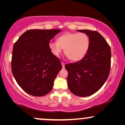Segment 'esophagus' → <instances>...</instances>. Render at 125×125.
Returning a JSON list of instances; mask_svg holds the SVG:
<instances>
[{"label": "esophagus", "instance_id": "obj_1", "mask_svg": "<svg viewBox=\"0 0 125 125\" xmlns=\"http://www.w3.org/2000/svg\"><path fill=\"white\" fill-rule=\"evenodd\" d=\"M61 63H62V67H63V68H64V63L63 62H62Z\"/></svg>", "mask_w": 125, "mask_h": 125}]
</instances>
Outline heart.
<instances>
[{
  "mask_svg": "<svg viewBox=\"0 0 125 125\" xmlns=\"http://www.w3.org/2000/svg\"><path fill=\"white\" fill-rule=\"evenodd\" d=\"M90 46V39L84 33L67 32L60 36L57 41H50L49 48L52 53L58 56L64 49L71 61H79L84 58Z\"/></svg>",
  "mask_w": 125,
  "mask_h": 125,
  "instance_id": "obj_1",
  "label": "heart"
}]
</instances>
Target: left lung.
Here are the masks:
<instances>
[{"mask_svg": "<svg viewBox=\"0 0 125 125\" xmlns=\"http://www.w3.org/2000/svg\"><path fill=\"white\" fill-rule=\"evenodd\" d=\"M89 36L90 46L80 61L65 64L68 72L67 84L70 91L77 96L86 97L96 92L104 85L110 73V46L99 32L77 30Z\"/></svg>", "mask_w": 125, "mask_h": 125, "instance_id": "obj_1", "label": "left lung"}]
</instances>
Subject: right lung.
<instances>
[{
	"mask_svg": "<svg viewBox=\"0 0 125 125\" xmlns=\"http://www.w3.org/2000/svg\"><path fill=\"white\" fill-rule=\"evenodd\" d=\"M60 29H31L15 43L11 68L20 87L27 94L42 96L51 91L62 68L60 59L52 53L49 43Z\"/></svg>",
	"mask_w": 125,
	"mask_h": 125,
	"instance_id": "add662e5",
	"label": "right lung"
}]
</instances>
